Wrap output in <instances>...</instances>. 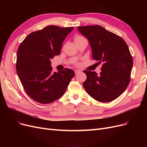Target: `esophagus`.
<instances>
[{
  "mask_svg": "<svg viewBox=\"0 0 147 147\" xmlns=\"http://www.w3.org/2000/svg\"><path fill=\"white\" fill-rule=\"evenodd\" d=\"M82 71L80 70H75V74H78V73H80V72H81Z\"/></svg>",
  "mask_w": 147,
  "mask_h": 147,
  "instance_id": "1",
  "label": "esophagus"
}]
</instances>
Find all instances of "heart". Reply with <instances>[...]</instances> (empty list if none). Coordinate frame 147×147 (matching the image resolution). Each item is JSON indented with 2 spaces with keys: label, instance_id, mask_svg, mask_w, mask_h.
Instances as JSON below:
<instances>
[{
  "label": "heart",
  "instance_id": "1",
  "mask_svg": "<svg viewBox=\"0 0 147 147\" xmlns=\"http://www.w3.org/2000/svg\"><path fill=\"white\" fill-rule=\"evenodd\" d=\"M83 38V37H81V36H79V35H77V36L75 37L74 40H75H75H77L80 39V38Z\"/></svg>",
  "mask_w": 147,
  "mask_h": 147
}]
</instances>
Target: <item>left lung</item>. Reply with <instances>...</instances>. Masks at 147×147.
<instances>
[{
	"label": "left lung",
	"instance_id": "obj_1",
	"mask_svg": "<svg viewBox=\"0 0 147 147\" xmlns=\"http://www.w3.org/2000/svg\"><path fill=\"white\" fill-rule=\"evenodd\" d=\"M90 42L92 58L103 63L102 72L84 70L87 78L83 85L95 100L109 102L126 90L131 80L133 59L126 43L118 35L99 25L78 27Z\"/></svg>",
	"mask_w": 147,
	"mask_h": 147
}]
</instances>
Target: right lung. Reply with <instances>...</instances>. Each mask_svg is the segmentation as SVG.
I'll use <instances>...</instances> for the list:
<instances>
[{"label": "right lung", "instance_id": "1", "mask_svg": "<svg viewBox=\"0 0 147 147\" xmlns=\"http://www.w3.org/2000/svg\"><path fill=\"white\" fill-rule=\"evenodd\" d=\"M74 27L48 26L30 33L17 51V74L29 96L41 104H50L63 96L74 71L52 72L50 59L59 55L65 38Z\"/></svg>", "mask_w": 147, "mask_h": 147}]
</instances>
